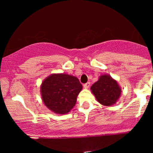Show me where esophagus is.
Returning <instances> with one entry per match:
<instances>
[{
  "mask_svg": "<svg viewBox=\"0 0 153 153\" xmlns=\"http://www.w3.org/2000/svg\"><path fill=\"white\" fill-rule=\"evenodd\" d=\"M90 84H91V83H90L89 82H88L86 83H85V84H83V87H84L85 88H89Z\"/></svg>",
  "mask_w": 153,
  "mask_h": 153,
  "instance_id": "34e87169",
  "label": "esophagus"
}]
</instances>
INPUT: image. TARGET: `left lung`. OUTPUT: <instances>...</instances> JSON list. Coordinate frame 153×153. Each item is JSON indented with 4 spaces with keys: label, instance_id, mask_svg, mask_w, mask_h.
Instances as JSON below:
<instances>
[{
    "label": "left lung",
    "instance_id": "left-lung-1",
    "mask_svg": "<svg viewBox=\"0 0 153 153\" xmlns=\"http://www.w3.org/2000/svg\"><path fill=\"white\" fill-rule=\"evenodd\" d=\"M91 89L97 102L106 106L116 103L121 95V88L118 82L108 74L100 76Z\"/></svg>",
    "mask_w": 153,
    "mask_h": 153
}]
</instances>
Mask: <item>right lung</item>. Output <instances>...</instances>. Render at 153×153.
Wrapping results in <instances>:
<instances>
[{
	"instance_id": "obj_1",
	"label": "right lung",
	"mask_w": 153,
	"mask_h": 153,
	"mask_svg": "<svg viewBox=\"0 0 153 153\" xmlns=\"http://www.w3.org/2000/svg\"><path fill=\"white\" fill-rule=\"evenodd\" d=\"M83 88L76 77L66 74H52L42 83V99L46 106L58 114L70 111Z\"/></svg>"
}]
</instances>
